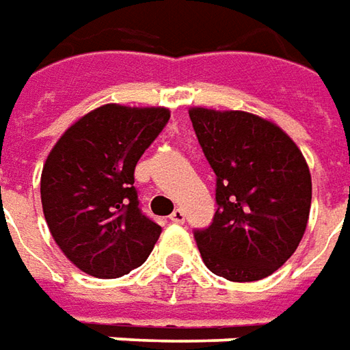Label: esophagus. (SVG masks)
<instances>
[{"mask_svg": "<svg viewBox=\"0 0 350 350\" xmlns=\"http://www.w3.org/2000/svg\"><path fill=\"white\" fill-rule=\"evenodd\" d=\"M171 223H177V225H183L185 223V211L183 209H175L170 215Z\"/></svg>", "mask_w": 350, "mask_h": 350, "instance_id": "1", "label": "esophagus"}]
</instances>
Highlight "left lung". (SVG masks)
Segmentation results:
<instances>
[{
    "instance_id": "8db88e82",
    "label": "left lung",
    "mask_w": 350,
    "mask_h": 350,
    "mask_svg": "<svg viewBox=\"0 0 350 350\" xmlns=\"http://www.w3.org/2000/svg\"><path fill=\"white\" fill-rule=\"evenodd\" d=\"M198 143L217 175L213 223L194 230L209 271L255 282L278 271L305 234L310 171L276 124L242 110L190 108Z\"/></svg>"
}]
</instances>
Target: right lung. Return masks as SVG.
<instances>
[{
    "mask_svg": "<svg viewBox=\"0 0 350 350\" xmlns=\"http://www.w3.org/2000/svg\"><path fill=\"white\" fill-rule=\"evenodd\" d=\"M167 120L163 106H98L49 152L40 183L43 215L79 271L120 278L154 250L161 226L141 211L133 173Z\"/></svg>",
    "mask_w": 350,
    "mask_h": 350,
    "instance_id": "add662e5",
    "label": "right lung"
}]
</instances>
